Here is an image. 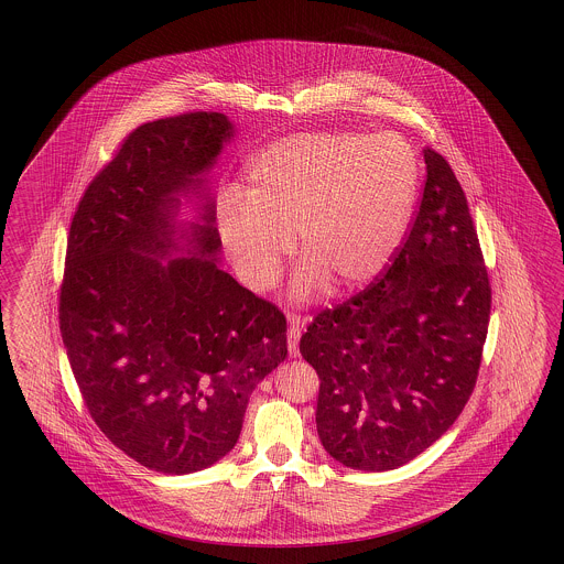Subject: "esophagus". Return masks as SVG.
I'll list each match as a JSON object with an SVG mask.
<instances>
[{"label": "esophagus", "instance_id": "esophagus-1", "mask_svg": "<svg viewBox=\"0 0 564 564\" xmlns=\"http://www.w3.org/2000/svg\"><path fill=\"white\" fill-rule=\"evenodd\" d=\"M300 334H302V323L300 319H290L288 325V349H290V357H297L300 350H297V340H300Z\"/></svg>", "mask_w": 564, "mask_h": 564}]
</instances>
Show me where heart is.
I'll list each match as a JSON object with an SVG mask.
<instances>
[{
	"label": "heart",
	"mask_w": 564,
	"mask_h": 564,
	"mask_svg": "<svg viewBox=\"0 0 564 564\" xmlns=\"http://www.w3.org/2000/svg\"><path fill=\"white\" fill-rule=\"evenodd\" d=\"M419 188V161L395 133H297L262 150L247 192L228 189L217 235L242 283L267 290L292 251L304 258L292 300L375 281L402 242Z\"/></svg>",
	"instance_id": "obj_1"
}]
</instances>
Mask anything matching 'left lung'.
<instances>
[{
  "label": "left lung",
  "instance_id": "obj_1",
  "mask_svg": "<svg viewBox=\"0 0 564 564\" xmlns=\"http://www.w3.org/2000/svg\"><path fill=\"white\" fill-rule=\"evenodd\" d=\"M423 154L421 207L393 264L300 338L322 380L323 448L359 471L425 453L465 408L482 361L490 285L478 232L451 164Z\"/></svg>",
  "mask_w": 564,
  "mask_h": 564
}]
</instances>
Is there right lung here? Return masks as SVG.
I'll return each mask as SVG.
<instances>
[{
	"instance_id": "add662e5",
	"label": "right lung",
	"mask_w": 564,
	"mask_h": 564,
	"mask_svg": "<svg viewBox=\"0 0 564 564\" xmlns=\"http://www.w3.org/2000/svg\"><path fill=\"white\" fill-rule=\"evenodd\" d=\"M235 134L217 111L141 124L69 228L58 322L82 398L113 446L161 474L228 455L249 395L288 357L283 313L219 260L209 173Z\"/></svg>"
}]
</instances>
